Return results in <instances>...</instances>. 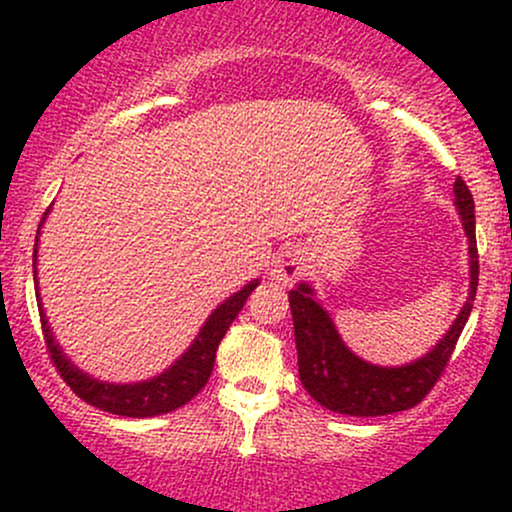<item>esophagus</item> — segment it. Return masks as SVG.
Masks as SVG:
<instances>
[{
    "label": "esophagus",
    "instance_id": "esophagus-1",
    "mask_svg": "<svg viewBox=\"0 0 512 512\" xmlns=\"http://www.w3.org/2000/svg\"><path fill=\"white\" fill-rule=\"evenodd\" d=\"M303 255L298 250H284L279 255V260L274 262L272 276L279 284H289V281L298 279L303 274Z\"/></svg>",
    "mask_w": 512,
    "mask_h": 512
}]
</instances>
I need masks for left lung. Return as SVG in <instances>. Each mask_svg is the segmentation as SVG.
I'll return each instance as SVG.
<instances>
[{
  "label": "left lung",
  "instance_id": "1",
  "mask_svg": "<svg viewBox=\"0 0 512 512\" xmlns=\"http://www.w3.org/2000/svg\"><path fill=\"white\" fill-rule=\"evenodd\" d=\"M455 209L469 240V293L460 315L443 334V339L416 361L404 366H375L356 356L339 337L334 320L315 298L310 284L289 293L293 334L298 349V375L308 395L325 409L346 416H385L416 407L428 395L448 366L457 339L472 313L479 284L477 231H474V199L462 178L455 180Z\"/></svg>",
  "mask_w": 512,
  "mask_h": 512
}]
</instances>
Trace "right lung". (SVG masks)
<instances>
[{"label":"right lung","mask_w":512,"mask_h":512,"mask_svg":"<svg viewBox=\"0 0 512 512\" xmlns=\"http://www.w3.org/2000/svg\"><path fill=\"white\" fill-rule=\"evenodd\" d=\"M50 209L43 214V221L38 226V238L40 228H43L45 219H48ZM38 238H35L33 248V281H35V298H38V310H40V322H43V334L45 344H48L50 358L55 361L57 370L67 385L79 395L84 402L91 407L108 411V414L117 416H129V419H149V416H161L168 411L180 409L182 404L190 402L192 397L207 385L211 370H214V358L216 349H219L223 334H226L231 322L236 320L240 310H243L245 301L255 286H260V279L245 284L238 293H233L231 298H226L221 305H216L214 313L207 317V322L202 325V330L195 337V342L187 346V351L180 358H175L163 373L154 375V378L139 380V383H108V380H98L93 375H88L79 366H74L72 358L62 351V346L57 344L55 334L50 330L48 315L43 310V301H40L38 291Z\"/></svg>","instance_id":"1"}]
</instances>
